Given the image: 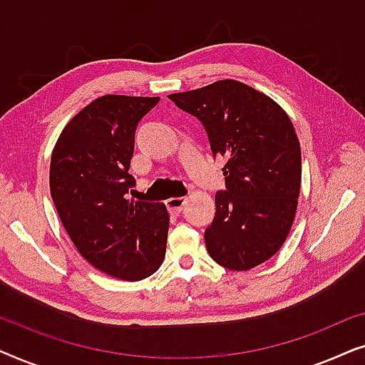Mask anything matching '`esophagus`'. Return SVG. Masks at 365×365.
I'll return each instance as SVG.
<instances>
[{
  "label": "esophagus",
  "instance_id": "esophagus-1",
  "mask_svg": "<svg viewBox=\"0 0 365 365\" xmlns=\"http://www.w3.org/2000/svg\"><path fill=\"white\" fill-rule=\"evenodd\" d=\"M184 204H186V197H169L166 201V206L171 212L179 214Z\"/></svg>",
  "mask_w": 365,
  "mask_h": 365
}]
</instances>
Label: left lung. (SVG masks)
<instances>
[{
	"instance_id": "obj_1",
	"label": "left lung",
	"mask_w": 365,
	"mask_h": 365,
	"mask_svg": "<svg viewBox=\"0 0 365 365\" xmlns=\"http://www.w3.org/2000/svg\"><path fill=\"white\" fill-rule=\"evenodd\" d=\"M169 99L206 129L214 156L226 159V191L204 232L222 267L249 271L286 242L301 192V144L291 118L266 94L222 79Z\"/></svg>"
}]
</instances>
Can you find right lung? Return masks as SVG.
Segmentation results:
<instances>
[{"label": "right lung", "mask_w": 365, "mask_h": 365, "mask_svg": "<svg viewBox=\"0 0 365 365\" xmlns=\"http://www.w3.org/2000/svg\"><path fill=\"white\" fill-rule=\"evenodd\" d=\"M158 101L94 99L64 126L51 154L49 189L68 236L91 266L123 281L149 277L166 256L164 202L128 197L134 133Z\"/></svg>", "instance_id": "1"}]
</instances>
